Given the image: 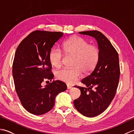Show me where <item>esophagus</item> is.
I'll return each mask as SVG.
<instances>
[{"mask_svg": "<svg viewBox=\"0 0 134 134\" xmlns=\"http://www.w3.org/2000/svg\"><path fill=\"white\" fill-rule=\"evenodd\" d=\"M67 89H70L72 88V86H70V85H67Z\"/></svg>", "mask_w": 134, "mask_h": 134, "instance_id": "34e87169", "label": "esophagus"}]
</instances>
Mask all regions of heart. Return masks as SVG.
Returning <instances> with one entry per match:
<instances>
[{"label":"heart","instance_id":"obj_1","mask_svg":"<svg viewBox=\"0 0 134 134\" xmlns=\"http://www.w3.org/2000/svg\"><path fill=\"white\" fill-rule=\"evenodd\" d=\"M63 52L66 55L74 56L72 69L63 68L56 71L55 75L59 80L72 84L81 77L82 72L89 74L95 69L99 61V51L94 45L80 37L71 38L64 42ZM64 55L59 48H53L49 53V61L55 67H60L63 63Z\"/></svg>","mask_w":134,"mask_h":134}]
</instances>
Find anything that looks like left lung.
<instances>
[{"label":"left lung","mask_w":134,"mask_h":134,"mask_svg":"<svg viewBox=\"0 0 134 134\" xmlns=\"http://www.w3.org/2000/svg\"><path fill=\"white\" fill-rule=\"evenodd\" d=\"M79 33L96 38L100 53L95 69L81 80L87 87L75 86L81 92L74 101L75 108L82 115L92 118L103 112L115 97L120 79L119 59L115 48L101 32L90 30Z\"/></svg>","instance_id":"1"}]
</instances>
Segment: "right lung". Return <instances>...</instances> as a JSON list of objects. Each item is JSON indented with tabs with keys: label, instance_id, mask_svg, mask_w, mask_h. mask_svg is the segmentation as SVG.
<instances>
[{
	"label": "right lung",
	"instance_id": "obj_1",
	"mask_svg": "<svg viewBox=\"0 0 134 134\" xmlns=\"http://www.w3.org/2000/svg\"><path fill=\"white\" fill-rule=\"evenodd\" d=\"M63 33L35 30L25 37L16 50L13 63V75L17 95L27 112L41 115L49 112L55 97L67 89L64 82L53 81L42 86L47 79L52 81L49 53Z\"/></svg>",
	"mask_w": 134,
	"mask_h": 134
}]
</instances>
